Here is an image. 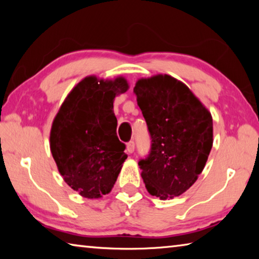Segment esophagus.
<instances>
[{
    "mask_svg": "<svg viewBox=\"0 0 259 259\" xmlns=\"http://www.w3.org/2000/svg\"><path fill=\"white\" fill-rule=\"evenodd\" d=\"M126 151H128V153H134V151H135V143L134 142H129L128 144H126Z\"/></svg>",
    "mask_w": 259,
    "mask_h": 259,
    "instance_id": "1",
    "label": "esophagus"
}]
</instances>
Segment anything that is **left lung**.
Masks as SVG:
<instances>
[{
    "instance_id": "1",
    "label": "left lung",
    "mask_w": 259,
    "mask_h": 259,
    "mask_svg": "<svg viewBox=\"0 0 259 259\" xmlns=\"http://www.w3.org/2000/svg\"><path fill=\"white\" fill-rule=\"evenodd\" d=\"M134 91L152 138L138 162L151 195H182L202 172L213 143L212 116L185 83L168 74L142 77Z\"/></svg>"
}]
</instances>
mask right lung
Segmentation results:
<instances>
[{"label":"right lung","instance_id":"1","mask_svg":"<svg viewBox=\"0 0 259 259\" xmlns=\"http://www.w3.org/2000/svg\"><path fill=\"white\" fill-rule=\"evenodd\" d=\"M128 89L123 76H85L67 95L52 122L50 151L57 168L83 198L108 194L128 157L116 136L113 112L114 99Z\"/></svg>","mask_w":259,"mask_h":259}]
</instances>
